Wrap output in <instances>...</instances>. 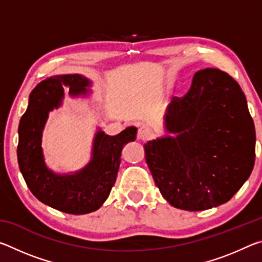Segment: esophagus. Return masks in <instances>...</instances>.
<instances>
[{
  "mask_svg": "<svg viewBox=\"0 0 262 262\" xmlns=\"http://www.w3.org/2000/svg\"><path fill=\"white\" fill-rule=\"evenodd\" d=\"M152 137V133L150 132V129H148L147 127L142 126L139 128V130H137V135H136V139L139 141H148Z\"/></svg>",
  "mask_w": 262,
  "mask_h": 262,
  "instance_id": "34e87169",
  "label": "esophagus"
}]
</instances>
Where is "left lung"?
Returning a JSON list of instances; mask_svg holds the SVG:
<instances>
[{
	"label": "left lung",
	"instance_id": "left-lung-1",
	"mask_svg": "<svg viewBox=\"0 0 262 262\" xmlns=\"http://www.w3.org/2000/svg\"><path fill=\"white\" fill-rule=\"evenodd\" d=\"M165 135L144 144L155 184L171 206L210 209L228 202L251 176L254 122L239 84L216 68L199 70L164 117Z\"/></svg>",
	"mask_w": 262,
	"mask_h": 262
}]
</instances>
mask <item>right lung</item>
<instances>
[{
    "label": "right lung",
    "instance_id": "right-lung-1",
    "mask_svg": "<svg viewBox=\"0 0 262 262\" xmlns=\"http://www.w3.org/2000/svg\"><path fill=\"white\" fill-rule=\"evenodd\" d=\"M69 96L89 97L92 82L79 74L55 75L35 86L18 127L17 158L21 174L31 192L45 205L62 212L83 215L96 211L108 198L117 180L121 151L136 139L137 128L127 127L115 136L98 128L92 142L91 158L78 171L60 174L46 165L41 141L50 112L63 103L64 89Z\"/></svg>",
    "mask_w": 262,
    "mask_h": 262
}]
</instances>
